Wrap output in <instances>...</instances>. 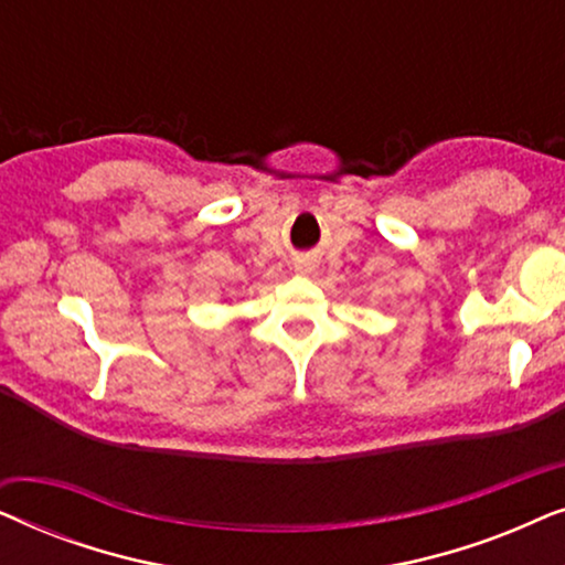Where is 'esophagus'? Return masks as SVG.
Segmentation results:
<instances>
[{
  "mask_svg": "<svg viewBox=\"0 0 565 565\" xmlns=\"http://www.w3.org/2000/svg\"><path fill=\"white\" fill-rule=\"evenodd\" d=\"M296 269H298V273H311V262L298 259V262H296Z\"/></svg>",
  "mask_w": 565,
  "mask_h": 565,
  "instance_id": "esophagus-1",
  "label": "esophagus"
}]
</instances>
